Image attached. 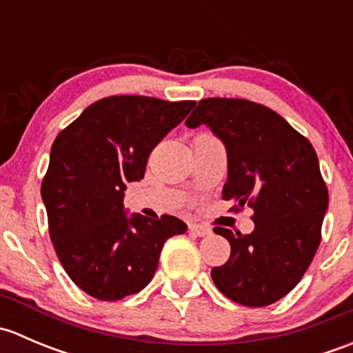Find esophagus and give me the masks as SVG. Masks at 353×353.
Listing matches in <instances>:
<instances>
[{
	"label": "esophagus",
	"instance_id": "esophagus-1",
	"mask_svg": "<svg viewBox=\"0 0 353 353\" xmlns=\"http://www.w3.org/2000/svg\"><path fill=\"white\" fill-rule=\"evenodd\" d=\"M190 230L194 234V236H198V237H205V236H210V234H212V230H210L208 227L198 225V223H191Z\"/></svg>",
	"mask_w": 353,
	"mask_h": 353
}]
</instances>
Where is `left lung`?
Listing matches in <instances>:
<instances>
[{"label":"left lung","instance_id":"1","mask_svg":"<svg viewBox=\"0 0 353 353\" xmlns=\"http://www.w3.org/2000/svg\"><path fill=\"white\" fill-rule=\"evenodd\" d=\"M206 124L227 148L229 174L222 198L254 210V230L234 236L230 258L212 270L216 288L249 307L285 297L307 272L328 208V188L305 137L275 110L244 99H203L186 126Z\"/></svg>","mask_w":353,"mask_h":353}]
</instances>
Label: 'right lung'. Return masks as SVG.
Masks as SVG:
<instances>
[{
	"mask_svg": "<svg viewBox=\"0 0 353 353\" xmlns=\"http://www.w3.org/2000/svg\"><path fill=\"white\" fill-rule=\"evenodd\" d=\"M143 95L88 105L56 137L41 194L56 254L71 280L99 301L148 285L169 237L186 232L170 215H126V184L143 179L160 140L194 108Z\"/></svg>",
	"mask_w": 353,
	"mask_h": 353,
	"instance_id": "right-lung-1",
	"label": "right lung"
}]
</instances>
